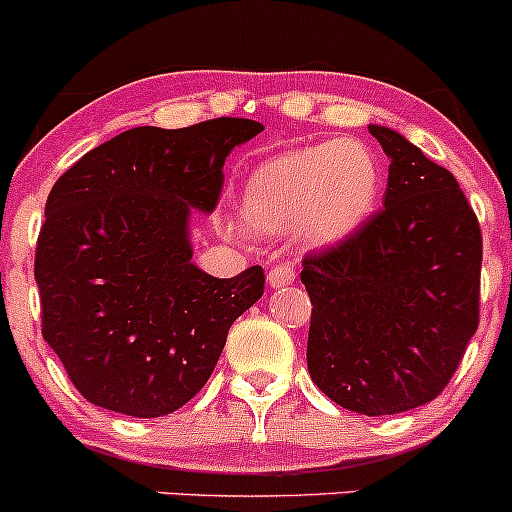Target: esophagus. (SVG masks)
I'll return each instance as SVG.
<instances>
[{
	"instance_id": "esophagus-1",
	"label": "esophagus",
	"mask_w": 512,
	"mask_h": 512,
	"mask_svg": "<svg viewBox=\"0 0 512 512\" xmlns=\"http://www.w3.org/2000/svg\"><path fill=\"white\" fill-rule=\"evenodd\" d=\"M295 270H292L290 265H275L270 270V275H267V282H270L272 290H280V287H287L295 282Z\"/></svg>"
}]
</instances>
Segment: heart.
<instances>
[{
	"mask_svg": "<svg viewBox=\"0 0 512 512\" xmlns=\"http://www.w3.org/2000/svg\"><path fill=\"white\" fill-rule=\"evenodd\" d=\"M380 162L360 140H335L267 157L242 190V217L262 235L295 230L307 247L355 235L377 207Z\"/></svg>",
	"mask_w": 512,
	"mask_h": 512,
	"instance_id": "b5f03b06",
	"label": "heart"
}]
</instances>
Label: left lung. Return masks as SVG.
Here are the masks:
<instances>
[{"mask_svg": "<svg viewBox=\"0 0 512 512\" xmlns=\"http://www.w3.org/2000/svg\"><path fill=\"white\" fill-rule=\"evenodd\" d=\"M388 155L385 210L302 262L312 302L307 370L342 408L395 415L440 395L478 330L483 237L458 180L400 132L367 127Z\"/></svg>", "mask_w": 512, "mask_h": 512, "instance_id": "left-lung-1", "label": "left lung"}]
</instances>
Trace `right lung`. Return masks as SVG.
Segmentation results:
<instances>
[{"instance_id":"1","label":"right lung","mask_w":512,"mask_h":512,"mask_svg":"<svg viewBox=\"0 0 512 512\" xmlns=\"http://www.w3.org/2000/svg\"><path fill=\"white\" fill-rule=\"evenodd\" d=\"M262 130L235 117L135 127L54 182L34 260L42 335L92 405L175 413L262 297L260 265L220 280L192 262L190 240L192 212L217 207L227 155Z\"/></svg>"}]
</instances>
